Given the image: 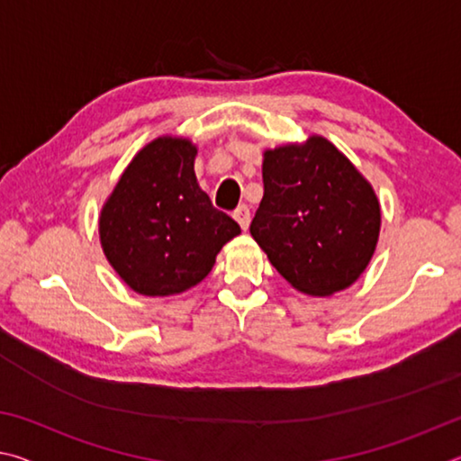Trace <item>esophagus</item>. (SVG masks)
I'll return each mask as SVG.
<instances>
[{
  "label": "esophagus",
  "mask_w": 461,
  "mask_h": 461,
  "mask_svg": "<svg viewBox=\"0 0 461 461\" xmlns=\"http://www.w3.org/2000/svg\"><path fill=\"white\" fill-rule=\"evenodd\" d=\"M233 220L240 223L241 230H248V225H249V207L248 205H238L236 212H233Z\"/></svg>",
  "instance_id": "esophagus-1"
}]
</instances>
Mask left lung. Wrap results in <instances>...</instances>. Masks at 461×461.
Returning a JSON list of instances; mask_svg holds the SVG:
<instances>
[{
  "label": "left lung",
  "mask_w": 461,
  "mask_h": 461,
  "mask_svg": "<svg viewBox=\"0 0 461 461\" xmlns=\"http://www.w3.org/2000/svg\"><path fill=\"white\" fill-rule=\"evenodd\" d=\"M249 233L296 291L330 296L360 278L380 233L372 185L323 136L264 152Z\"/></svg>",
  "instance_id": "left-lung-1"
}]
</instances>
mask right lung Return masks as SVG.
<instances>
[{
  "label": "right lung",
  "instance_id": "obj_1",
  "mask_svg": "<svg viewBox=\"0 0 461 461\" xmlns=\"http://www.w3.org/2000/svg\"><path fill=\"white\" fill-rule=\"evenodd\" d=\"M197 146L162 136L123 170L99 217L105 258L131 291L168 296L199 285L240 225L194 176Z\"/></svg>",
  "mask_w": 461,
  "mask_h": 461
}]
</instances>
